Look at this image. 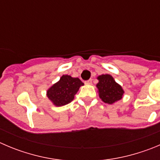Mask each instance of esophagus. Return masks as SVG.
Listing matches in <instances>:
<instances>
[{
  "label": "esophagus",
  "instance_id": "esophagus-1",
  "mask_svg": "<svg viewBox=\"0 0 160 160\" xmlns=\"http://www.w3.org/2000/svg\"><path fill=\"white\" fill-rule=\"evenodd\" d=\"M85 84L86 85H92V79H89L87 81L85 82Z\"/></svg>",
  "mask_w": 160,
  "mask_h": 160
}]
</instances>
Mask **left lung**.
I'll return each instance as SVG.
<instances>
[{
    "label": "left lung",
    "instance_id": "8db88e82",
    "mask_svg": "<svg viewBox=\"0 0 160 160\" xmlns=\"http://www.w3.org/2000/svg\"><path fill=\"white\" fill-rule=\"evenodd\" d=\"M99 96L104 103L113 104L117 100H121L124 92L121 86L117 84L113 78L109 74H102L98 78Z\"/></svg>",
    "mask_w": 160,
    "mask_h": 160
}]
</instances>
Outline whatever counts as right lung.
<instances>
[{
    "mask_svg": "<svg viewBox=\"0 0 160 160\" xmlns=\"http://www.w3.org/2000/svg\"><path fill=\"white\" fill-rule=\"evenodd\" d=\"M83 85L78 78L63 75L58 82L47 91V96L56 106L66 105L72 101L79 87Z\"/></svg>",
    "mask_w": 160,
    "mask_h": 160,
    "instance_id": "obj_1",
    "label": "right lung"
}]
</instances>
